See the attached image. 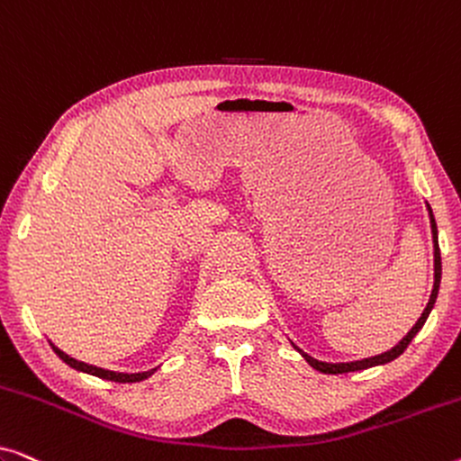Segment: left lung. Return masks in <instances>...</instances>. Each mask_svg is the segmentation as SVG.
<instances>
[{
    "instance_id": "1",
    "label": "left lung",
    "mask_w": 461,
    "mask_h": 461,
    "mask_svg": "<svg viewBox=\"0 0 461 461\" xmlns=\"http://www.w3.org/2000/svg\"><path fill=\"white\" fill-rule=\"evenodd\" d=\"M428 207V216H430V229H432V243H434V285H432V294H430V300H428V304L424 308V312H421V317L418 319V323H415L411 330L407 331V336L401 339L399 344L393 346V348L382 352V355H375V357H369V358H361V361H350V363H325V361H317V358H312L311 355H306L304 350H300L298 346L292 342V346L295 350L300 352L302 357H304V361L311 365L312 369L321 371V374H348V371H361V369H369V367H375V365H386L390 361H394L396 357H401L402 352L409 344H411V339L415 338V333H418L421 327H424L428 314L434 308V302H437V295H438V287H440V273H443V267H440V249H438V230H437V222H434V213L430 210V205L426 203Z\"/></svg>"
}]
</instances>
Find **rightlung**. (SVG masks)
<instances>
[{
	"label": "right lung",
	"mask_w": 461,
	"mask_h": 461,
	"mask_svg": "<svg viewBox=\"0 0 461 461\" xmlns=\"http://www.w3.org/2000/svg\"><path fill=\"white\" fill-rule=\"evenodd\" d=\"M50 346H52V350L62 358V361L68 365V367H73V369H77V371H84V374L103 377V380H109V382H119V384L142 382V380H147V377H150L157 371V367H155V369H150V371H140V374H119V371H109V369L96 367V365H87L84 361H77V358L68 357L67 352H62L60 348H56L52 342H50Z\"/></svg>",
	"instance_id": "right-lung-1"
}]
</instances>
